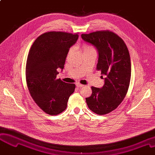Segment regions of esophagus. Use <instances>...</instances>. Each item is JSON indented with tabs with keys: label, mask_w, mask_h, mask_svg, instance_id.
I'll return each mask as SVG.
<instances>
[{
	"label": "esophagus",
	"mask_w": 155,
	"mask_h": 155,
	"mask_svg": "<svg viewBox=\"0 0 155 155\" xmlns=\"http://www.w3.org/2000/svg\"><path fill=\"white\" fill-rule=\"evenodd\" d=\"M76 85L77 87H78V88H81V87H83V86H84V85H83L82 84H80V83H76Z\"/></svg>",
	"instance_id": "34e87169"
}]
</instances>
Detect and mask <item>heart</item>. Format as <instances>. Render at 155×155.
I'll use <instances>...</instances> for the list:
<instances>
[{"mask_svg": "<svg viewBox=\"0 0 155 155\" xmlns=\"http://www.w3.org/2000/svg\"><path fill=\"white\" fill-rule=\"evenodd\" d=\"M72 49H70V52L71 51ZM81 51L83 53L88 52V51H95V49L94 48V46H92L91 45H90L89 44H83L81 48Z\"/></svg>", "mask_w": 155, "mask_h": 155, "instance_id": "1", "label": "heart"}]
</instances>
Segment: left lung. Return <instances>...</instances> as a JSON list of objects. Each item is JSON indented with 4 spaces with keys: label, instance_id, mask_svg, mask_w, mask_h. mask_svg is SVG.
Masks as SVG:
<instances>
[{
    "label": "left lung",
    "instance_id": "8db88e82",
    "mask_svg": "<svg viewBox=\"0 0 155 155\" xmlns=\"http://www.w3.org/2000/svg\"><path fill=\"white\" fill-rule=\"evenodd\" d=\"M81 38L97 49V70L105 76L102 88L91 86L92 94L86 98V104L97 114H108L118 107L128 90L131 78L128 49L124 41L110 30L83 34Z\"/></svg>",
    "mask_w": 155,
    "mask_h": 155
}]
</instances>
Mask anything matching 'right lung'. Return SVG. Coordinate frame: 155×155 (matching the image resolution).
I'll list each match as a JSON object with an SVG mask.
<instances>
[{"label":"right lung","instance_id":"right-lung-1","mask_svg":"<svg viewBox=\"0 0 155 155\" xmlns=\"http://www.w3.org/2000/svg\"><path fill=\"white\" fill-rule=\"evenodd\" d=\"M78 34L48 32L39 36L31 46L26 64V81L31 97L49 115L65 110L76 85L57 78L64 67L69 48L78 39Z\"/></svg>","mask_w":155,"mask_h":155}]
</instances>
